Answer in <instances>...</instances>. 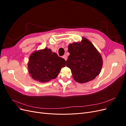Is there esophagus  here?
<instances>
[{
	"instance_id": "34e87169",
	"label": "esophagus",
	"mask_w": 126,
	"mask_h": 126,
	"mask_svg": "<svg viewBox=\"0 0 126 126\" xmlns=\"http://www.w3.org/2000/svg\"><path fill=\"white\" fill-rule=\"evenodd\" d=\"M63 58L64 60H66L67 59V56H66V55H63Z\"/></svg>"
}]
</instances>
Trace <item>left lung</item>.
<instances>
[{
    "mask_svg": "<svg viewBox=\"0 0 126 126\" xmlns=\"http://www.w3.org/2000/svg\"><path fill=\"white\" fill-rule=\"evenodd\" d=\"M68 51L70 55L66 61V66L71 69L76 82H87L100 74L102 66V57L89 40L83 37L80 43L69 44Z\"/></svg>",
    "mask_w": 126,
    "mask_h": 126,
    "instance_id": "1",
    "label": "left lung"
}]
</instances>
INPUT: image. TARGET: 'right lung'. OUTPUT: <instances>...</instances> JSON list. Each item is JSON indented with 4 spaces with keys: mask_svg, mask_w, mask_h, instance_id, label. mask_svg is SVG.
<instances>
[{
    "mask_svg": "<svg viewBox=\"0 0 126 126\" xmlns=\"http://www.w3.org/2000/svg\"><path fill=\"white\" fill-rule=\"evenodd\" d=\"M66 61L50 49L33 52L30 56L28 69L30 75L35 80L46 82L58 76Z\"/></svg>",
    "mask_w": 126,
    "mask_h": 126,
    "instance_id": "add662e5",
    "label": "right lung"
}]
</instances>
